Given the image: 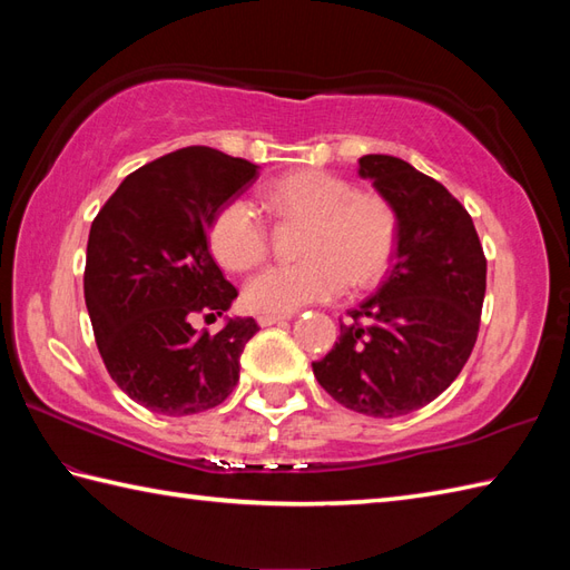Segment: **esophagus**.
<instances>
[{"instance_id": "1", "label": "esophagus", "mask_w": 570, "mask_h": 570, "mask_svg": "<svg viewBox=\"0 0 570 570\" xmlns=\"http://www.w3.org/2000/svg\"><path fill=\"white\" fill-rule=\"evenodd\" d=\"M292 318V313H259L257 316V323L262 325V328H266V325H274V323H284Z\"/></svg>"}]
</instances>
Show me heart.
<instances>
[{
	"mask_svg": "<svg viewBox=\"0 0 570 570\" xmlns=\"http://www.w3.org/2000/svg\"><path fill=\"white\" fill-rule=\"evenodd\" d=\"M266 205L284 217L308 220L301 245L306 259L272 264L245 286L247 306L292 313L341 296L347 284L370 288L386 274L396 247V213L380 193L357 190L350 180L318 168L276 178L262 190ZM215 259L233 272L252 269L266 254V225L245 198L227 200L208 229Z\"/></svg>",
	"mask_w": 570,
	"mask_h": 570,
	"instance_id": "heart-1",
	"label": "heart"
}]
</instances>
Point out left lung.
<instances>
[{
  "label": "left lung",
  "mask_w": 570,
  "mask_h": 570,
  "mask_svg": "<svg viewBox=\"0 0 570 570\" xmlns=\"http://www.w3.org/2000/svg\"><path fill=\"white\" fill-rule=\"evenodd\" d=\"M357 164L396 213L394 264L377 294L350 311L313 374L345 409L394 419L431 404L463 370L478 341L488 262L472 217L439 180L386 154Z\"/></svg>",
  "instance_id": "left-lung-1"
}]
</instances>
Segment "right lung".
I'll use <instances>...</instances> for the list:
<instances>
[{"label": "right lung", "mask_w": 570, "mask_h": 570, "mask_svg": "<svg viewBox=\"0 0 570 570\" xmlns=\"http://www.w3.org/2000/svg\"><path fill=\"white\" fill-rule=\"evenodd\" d=\"M257 171L210 147L178 149L129 174L90 227L82 282L95 341L119 390L156 414L213 409L239 380L254 318L225 316L217 333L193 321L223 316L237 298L208 229Z\"/></svg>", "instance_id": "right-lung-1"}]
</instances>
